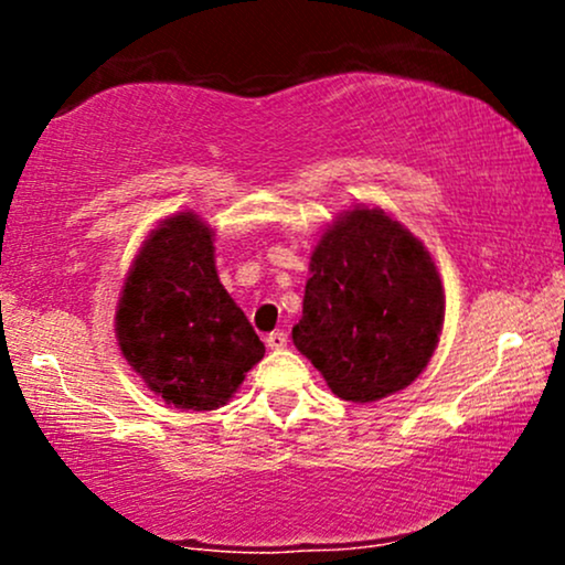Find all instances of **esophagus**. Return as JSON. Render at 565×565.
I'll return each mask as SVG.
<instances>
[{
    "label": "esophagus",
    "mask_w": 565,
    "mask_h": 565,
    "mask_svg": "<svg viewBox=\"0 0 565 565\" xmlns=\"http://www.w3.org/2000/svg\"><path fill=\"white\" fill-rule=\"evenodd\" d=\"M265 342H268V348L270 350H284V348H287V334H284V332H270L268 334V340H265Z\"/></svg>",
    "instance_id": "34e87169"
}]
</instances>
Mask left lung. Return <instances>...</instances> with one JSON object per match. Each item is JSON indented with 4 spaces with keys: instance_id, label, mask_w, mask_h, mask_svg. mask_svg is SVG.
<instances>
[{
    "instance_id": "left-lung-1",
    "label": "left lung",
    "mask_w": 565,
    "mask_h": 565,
    "mask_svg": "<svg viewBox=\"0 0 565 565\" xmlns=\"http://www.w3.org/2000/svg\"><path fill=\"white\" fill-rule=\"evenodd\" d=\"M444 310V284L423 242L361 204L316 244L291 340L334 395L372 404L425 372Z\"/></svg>"
}]
</instances>
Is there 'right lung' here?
<instances>
[{"instance_id": "add662e5", "label": "right lung", "mask_w": 565, "mask_h": 565, "mask_svg": "<svg viewBox=\"0 0 565 565\" xmlns=\"http://www.w3.org/2000/svg\"><path fill=\"white\" fill-rule=\"evenodd\" d=\"M215 231L193 212L161 220L135 255L116 305L127 364L167 404H228L265 345L215 268Z\"/></svg>"}]
</instances>
